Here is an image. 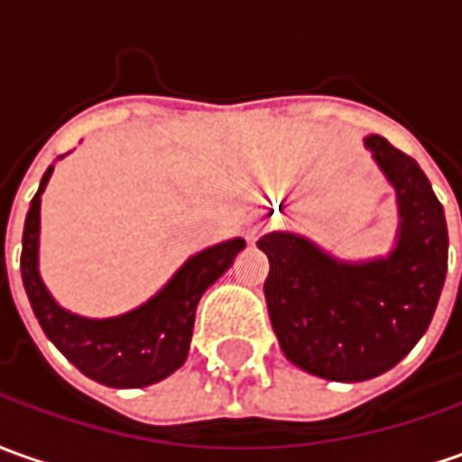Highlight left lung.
<instances>
[{
	"label": "left lung",
	"mask_w": 462,
	"mask_h": 462,
	"mask_svg": "<svg viewBox=\"0 0 462 462\" xmlns=\"http://www.w3.org/2000/svg\"><path fill=\"white\" fill-rule=\"evenodd\" d=\"M397 189L400 243L384 260L337 263L303 237L271 232L257 247L271 260L268 313L291 362L331 382L384 374L428 331L448 273L445 212L412 156L369 136Z\"/></svg>",
	"instance_id": "obj_1"
}]
</instances>
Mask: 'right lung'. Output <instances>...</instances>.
Listing matches in <instances>:
<instances>
[{
    "instance_id": "right-lung-1",
    "label": "right lung",
    "mask_w": 462,
    "mask_h": 462,
    "mask_svg": "<svg viewBox=\"0 0 462 462\" xmlns=\"http://www.w3.org/2000/svg\"><path fill=\"white\" fill-rule=\"evenodd\" d=\"M50 174L52 166L32 197L22 232V283L37 321L68 362L106 387L131 389L162 382L187 362L197 303L207 288L230 268L235 255L245 247V240H227L189 257L164 291L141 309L103 321L80 319L60 309L37 273L40 194Z\"/></svg>"
}]
</instances>
